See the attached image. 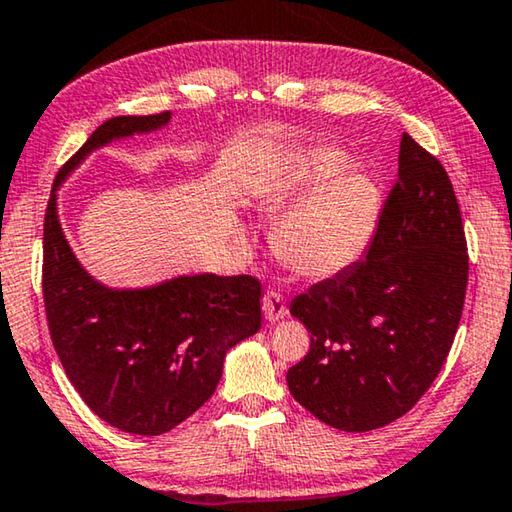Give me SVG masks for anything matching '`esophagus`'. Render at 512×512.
<instances>
[{"label":"esophagus","mask_w":512,"mask_h":512,"mask_svg":"<svg viewBox=\"0 0 512 512\" xmlns=\"http://www.w3.org/2000/svg\"><path fill=\"white\" fill-rule=\"evenodd\" d=\"M263 313H265V320L270 322H277L288 316L286 300H283V295L277 293V290H267L263 295Z\"/></svg>","instance_id":"34e87169"}]
</instances>
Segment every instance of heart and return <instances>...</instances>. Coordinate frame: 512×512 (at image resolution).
Segmentation results:
<instances>
[{
	"label": "heart",
	"mask_w": 512,
	"mask_h": 512,
	"mask_svg": "<svg viewBox=\"0 0 512 512\" xmlns=\"http://www.w3.org/2000/svg\"><path fill=\"white\" fill-rule=\"evenodd\" d=\"M348 167L345 153L318 148L274 203L277 210H293L274 231V249L302 277H334L355 265L371 245L380 219V190L366 174H345Z\"/></svg>",
	"instance_id": "obj_1"
}]
</instances>
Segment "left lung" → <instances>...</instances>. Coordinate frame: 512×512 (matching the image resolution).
Here are the masks:
<instances>
[{"instance_id": "left-lung-1", "label": "left lung", "mask_w": 512, "mask_h": 512, "mask_svg": "<svg viewBox=\"0 0 512 512\" xmlns=\"http://www.w3.org/2000/svg\"><path fill=\"white\" fill-rule=\"evenodd\" d=\"M467 279L465 224L451 178L405 132L398 180L364 261L290 302L311 332V350L286 375L293 398L345 432L400 419L442 371Z\"/></svg>"}]
</instances>
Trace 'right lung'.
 I'll return each mask as SVG.
<instances>
[{
	"label": "right lung",
	"instance_id": "1",
	"mask_svg": "<svg viewBox=\"0 0 512 512\" xmlns=\"http://www.w3.org/2000/svg\"><path fill=\"white\" fill-rule=\"evenodd\" d=\"M171 112L100 125L54 178L43 224V302L61 366L109 426L162 435L215 393L224 355L261 329V281L196 274L144 290H109L75 261L57 217V187L86 153L160 128Z\"/></svg>",
	"mask_w": 512,
	"mask_h": 512
}]
</instances>
